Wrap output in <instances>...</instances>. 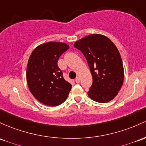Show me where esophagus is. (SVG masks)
Wrapping results in <instances>:
<instances>
[{
	"label": "esophagus",
	"instance_id": "34e87169",
	"mask_svg": "<svg viewBox=\"0 0 146 146\" xmlns=\"http://www.w3.org/2000/svg\"><path fill=\"white\" fill-rule=\"evenodd\" d=\"M76 83H80V79L79 77H77L76 79Z\"/></svg>",
	"mask_w": 146,
	"mask_h": 146
}]
</instances>
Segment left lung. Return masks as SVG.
<instances>
[{
	"label": "left lung",
	"mask_w": 146,
	"mask_h": 146,
	"mask_svg": "<svg viewBox=\"0 0 146 146\" xmlns=\"http://www.w3.org/2000/svg\"><path fill=\"white\" fill-rule=\"evenodd\" d=\"M82 52L93 78L88 96L94 101L105 103L118 94L124 80V68L119 51L105 35L91 34L75 43Z\"/></svg>",
	"instance_id": "1"
}]
</instances>
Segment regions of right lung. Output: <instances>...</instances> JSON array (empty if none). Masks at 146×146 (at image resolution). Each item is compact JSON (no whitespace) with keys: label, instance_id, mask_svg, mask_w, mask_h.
Wrapping results in <instances>:
<instances>
[{"label":"right lung","instance_id":"add662e5","mask_svg":"<svg viewBox=\"0 0 146 146\" xmlns=\"http://www.w3.org/2000/svg\"><path fill=\"white\" fill-rule=\"evenodd\" d=\"M68 48L65 43L50 41L35 48L29 57L26 70L29 89L36 100L48 106L63 103L71 89L57 66L59 57Z\"/></svg>","mask_w":146,"mask_h":146}]
</instances>
